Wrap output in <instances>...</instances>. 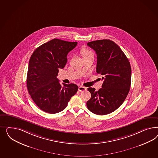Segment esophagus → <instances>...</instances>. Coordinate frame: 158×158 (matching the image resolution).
<instances>
[{
  "label": "esophagus",
  "mask_w": 158,
  "mask_h": 158,
  "mask_svg": "<svg viewBox=\"0 0 158 158\" xmlns=\"http://www.w3.org/2000/svg\"><path fill=\"white\" fill-rule=\"evenodd\" d=\"M79 89V91H83L86 90L87 88L85 87H83V86H81L79 87V89Z\"/></svg>",
  "instance_id": "obj_1"
}]
</instances>
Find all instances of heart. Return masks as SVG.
Listing matches in <instances>:
<instances>
[{"label":"heart","mask_w":158,"mask_h":158,"mask_svg":"<svg viewBox=\"0 0 158 158\" xmlns=\"http://www.w3.org/2000/svg\"><path fill=\"white\" fill-rule=\"evenodd\" d=\"M82 54H83V57H86V56L93 55L92 52L88 49H83L82 51Z\"/></svg>","instance_id":"1"}]
</instances>
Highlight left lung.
<instances>
[{"instance_id":"1","label":"left lung","mask_w":158,"mask_h":158,"mask_svg":"<svg viewBox=\"0 0 158 158\" xmlns=\"http://www.w3.org/2000/svg\"><path fill=\"white\" fill-rule=\"evenodd\" d=\"M87 44L96 52V72L102 75L104 81L98 91L92 87L87 89L91 96L87 107L96 115H106L117 110L129 92L130 64L119 46L110 40H98Z\"/></svg>"}]
</instances>
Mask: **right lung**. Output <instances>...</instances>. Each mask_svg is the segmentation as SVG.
Listing matches in <instances>:
<instances>
[{"label": "right lung", "instance_id": "right-lung-1", "mask_svg": "<svg viewBox=\"0 0 158 158\" xmlns=\"http://www.w3.org/2000/svg\"><path fill=\"white\" fill-rule=\"evenodd\" d=\"M77 44L54 39L37 48L30 58L28 91L36 105L45 112L56 114L64 110L78 90L75 84L62 86L57 77L59 69L66 65L68 53Z\"/></svg>", "mask_w": 158, "mask_h": 158}]
</instances>
